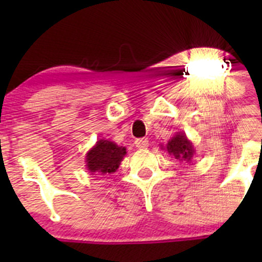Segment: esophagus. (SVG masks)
Here are the masks:
<instances>
[{
  "mask_svg": "<svg viewBox=\"0 0 262 262\" xmlns=\"http://www.w3.org/2000/svg\"><path fill=\"white\" fill-rule=\"evenodd\" d=\"M135 146L138 149H146L149 146V140L146 138H140V139L135 140Z\"/></svg>",
  "mask_w": 262,
  "mask_h": 262,
  "instance_id": "esophagus-1",
  "label": "esophagus"
}]
</instances>
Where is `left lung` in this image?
Masks as SVG:
<instances>
[{
	"label": "left lung",
	"mask_w": 262,
	"mask_h": 262,
	"mask_svg": "<svg viewBox=\"0 0 262 262\" xmlns=\"http://www.w3.org/2000/svg\"><path fill=\"white\" fill-rule=\"evenodd\" d=\"M166 150L170 155H173L180 161L189 162L194 154L192 143L183 133L176 134L175 137L171 138L166 144Z\"/></svg>",
	"instance_id": "1"
}]
</instances>
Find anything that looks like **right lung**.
I'll return each mask as SVG.
<instances>
[{
  "label": "right lung",
  "instance_id": "right-lung-1",
  "mask_svg": "<svg viewBox=\"0 0 262 262\" xmlns=\"http://www.w3.org/2000/svg\"><path fill=\"white\" fill-rule=\"evenodd\" d=\"M127 149L110 140L101 139L86 154V167L92 173H112L121 165Z\"/></svg>",
  "mask_w": 262,
  "mask_h": 262
}]
</instances>
